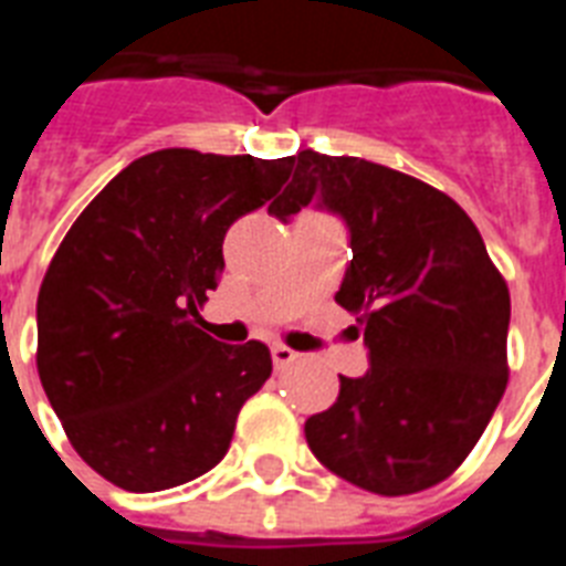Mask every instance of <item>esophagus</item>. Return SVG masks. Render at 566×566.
<instances>
[{
  "label": "esophagus",
  "mask_w": 566,
  "mask_h": 566,
  "mask_svg": "<svg viewBox=\"0 0 566 566\" xmlns=\"http://www.w3.org/2000/svg\"><path fill=\"white\" fill-rule=\"evenodd\" d=\"M300 355L293 353L291 346H284V344H273V364H275V370H284V367H291L293 361H296Z\"/></svg>",
  "instance_id": "obj_1"
}]
</instances>
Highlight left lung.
<instances>
[{"instance_id": "1", "label": "left lung", "mask_w": 566, "mask_h": 566, "mask_svg": "<svg viewBox=\"0 0 566 566\" xmlns=\"http://www.w3.org/2000/svg\"><path fill=\"white\" fill-rule=\"evenodd\" d=\"M293 217L319 196L353 234L335 302L353 311L370 370L340 376L337 402L305 422L311 452L381 496L429 491L455 473L509 385V284L455 199L381 164L293 155Z\"/></svg>"}]
</instances>
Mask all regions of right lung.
I'll return each mask as SVG.
<instances>
[{
  "label": "right lung",
  "mask_w": 566,
  "mask_h": 566,
  "mask_svg": "<svg viewBox=\"0 0 566 566\" xmlns=\"http://www.w3.org/2000/svg\"><path fill=\"white\" fill-rule=\"evenodd\" d=\"M293 158L161 149L70 226L38 293V373L73 449L132 493L167 491L229 452L273 358L199 328L222 238L273 199Z\"/></svg>",
  "instance_id": "add662e5"
}]
</instances>
